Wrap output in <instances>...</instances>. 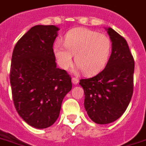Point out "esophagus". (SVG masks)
Returning <instances> with one entry per match:
<instances>
[{"instance_id":"esophagus-1","label":"esophagus","mask_w":146,"mask_h":146,"mask_svg":"<svg viewBox=\"0 0 146 146\" xmlns=\"http://www.w3.org/2000/svg\"><path fill=\"white\" fill-rule=\"evenodd\" d=\"M72 82L74 85H77L78 83V79L77 78H72Z\"/></svg>"}]
</instances>
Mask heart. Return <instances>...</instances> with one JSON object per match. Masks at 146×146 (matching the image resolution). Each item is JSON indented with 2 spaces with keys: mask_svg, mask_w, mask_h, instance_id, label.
Masks as SVG:
<instances>
[{
  "mask_svg": "<svg viewBox=\"0 0 146 146\" xmlns=\"http://www.w3.org/2000/svg\"><path fill=\"white\" fill-rule=\"evenodd\" d=\"M63 44L57 41L54 53L57 62L67 70L73 64V55L78 68L86 74L101 72L108 63L111 41L108 36L86 28L73 29L64 36Z\"/></svg>",
  "mask_w": 146,
  "mask_h": 146,
  "instance_id": "heart-1",
  "label": "heart"
}]
</instances>
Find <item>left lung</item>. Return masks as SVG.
Segmentation results:
<instances>
[{
    "label": "left lung",
    "mask_w": 146,
    "mask_h": 146,
    "mask_svg": "<svg viewBox=\"0 0 146 146\" xmlns=\"http://www.w3.org/2000/svg\"><path fill=\"white\" fill-rule=\"evenodd\" d=\"M107 30L111 54L103 71L94 77L80 80L84 89V106L94 122L105 125L119 119L133 94L135 61L125 39L112 28Z\"/></svg>",
    "instance_id": "left-lung-1"
}]
</instances>
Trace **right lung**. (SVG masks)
<instances>
[{"label": "right lung", "mask_w": 146, "mask_h": 146, "mask_svg": "<svg viewBox=\"0 0 146 146\" xmlns=\"http://www.w3.org/2000/svg\"><path fill=\"white\" fill-rule=\"evenodd\" d=\"M58 27L36 25L16 44L10 82L17 113L29 125L46 129L58 119L64 96L72 88L66 71L58 68L53 44Z\"/></svg>", "instance_id": "right-lung-1"}]
</instances>
